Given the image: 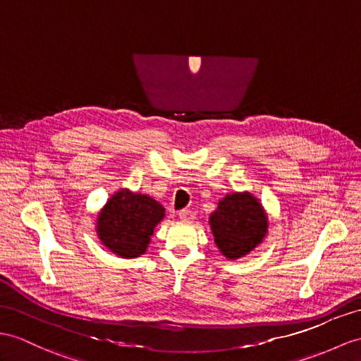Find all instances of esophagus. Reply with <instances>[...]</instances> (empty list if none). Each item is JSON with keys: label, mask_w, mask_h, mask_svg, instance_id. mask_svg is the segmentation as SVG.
I'll return each mask as SVG.
<instances>
[{"label": "esophagus", "mask_w": 361, "mask_h": 361, "mask_svg": "<svg viewBox=\"0 0 361 361\" xmlns=\"http://www.w3.org/2000/svg\"><path fill=\"white\" fill-rule=\"evenodd\" d=\"M195 217H196L195 211H191V209H180L179 211V219L183 222H191Z\"/></svg>", "instance_id": "obj_1"}]
</instances>
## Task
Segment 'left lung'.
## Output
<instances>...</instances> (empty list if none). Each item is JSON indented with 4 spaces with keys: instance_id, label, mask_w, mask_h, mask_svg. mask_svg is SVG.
<instances>
[{
    "instance_id": "1",
    "label": "left lung",
    "mask_w": 361,
    "mask_h": 361,
    "mask_svg": "<svg viewBox=\"0 0 361 361\" xmlns=\"http://www.w3.org/2000/svg\"><path fill=\"white\" fill-rule=\"evenodd\" d=\"M209 224L221 252L228 259H237L262 242L268 219L257 199L250 192H234L219 202Z\"/></svg>"
}]
</instances>
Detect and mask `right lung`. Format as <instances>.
Wrapping results in <instances>:
<instances>
[{
    "label": "right lung",
    "instance_id": "obj_1",
    "mask_svg": "<svg viewBox=\"0 0 361 361\" xmlns=\"http://www.w3.org/2000/svg\"><path fill=\"white\" fill-rule=\"evenodd\" d=\"M162 217L164 208L159 202L122 190L105 204L98 217L99 239L121 257H137L145 252L154 226Z\"/></svg>",
    "mask_w": 361,
    "mask_h": 361
}]
</instances>
